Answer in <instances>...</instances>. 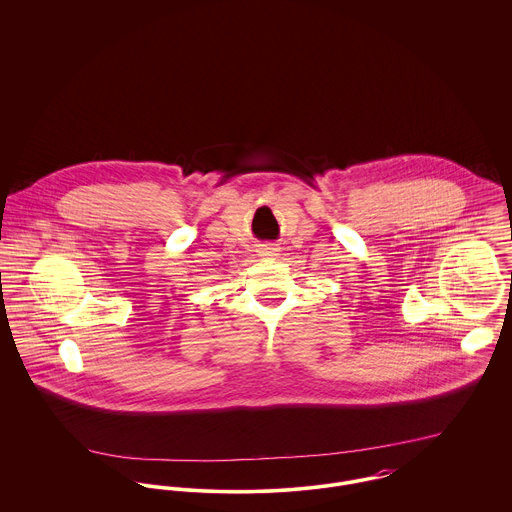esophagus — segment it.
I'll use <instances>...</instances> for the list:
<instances>
[{
	"label": "esophagus",
	"mask_w": 512,
	"mask_h": 512,
	"mask_svg": "<svg viewBox=\"0 0 512 512\" xmlns=\"http://www.w3.org/2000/svg\"><path fill=\"white\" fill-rule=\"evenodd\" d=\"M258 254L262 256V258H268V260H274L276 256H278V248H274V246H270V244H266V246H262L260 250H258Z\"/></svg>",
	"instance_id": "1"
}]
</instances>
